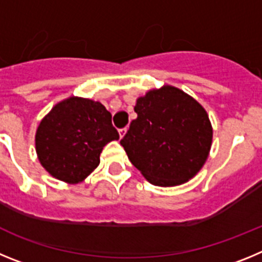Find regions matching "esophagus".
Here are the masks:
<instances>
[{"label":"esophagus","instance_id":"esophagus-1","mask_svg":"<svg viewBox=\"0 0 262 262\" xmlns=\"http://www.w3.org/2000/svg\"><path fill=\"white\" fill-rule=\"evenodd\" d=\"M126 133H127L126 127H124V128H120L119 129V136H120V138H123V136L126 135Z\"/></svg>","mask_w":262,"mask_h":262}]
</instances>
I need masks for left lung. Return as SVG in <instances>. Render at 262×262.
<instances>
[{
	"label": "left lung",
	"mask_w": 262,
	"mask_h": 262,
	"mask_svg": "<svg viewBox=\"0 0 262 262\" xmlns=\"http://www.w3.org/2000/svg\"><path fill=\"white\" fill-rule=\"evenodd\" d=\"M138 118L120 144L129 161L156 186L185 184L209 156L212 127L193 97L170 85L136 99Z\"/></svg>",
	"instance_id": "1"
}]
</instances>
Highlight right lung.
<instances>
[{
    "instance_id": "1",
    "label": "right lung",
    "mask_w": 262,
    "mask_h": 262,
    "mask_svg": "<svg viewBox=\"0 0 262 262\" xmlns=\"http://www.w3.org/2000/svg\"><path fill=\"white\" fill-rule=\"evenodd\" d=\"M119 134L101 102L69 97L41 119L35 148L41 166L52 177L78 184L99 164V155Z\"/></svg>"
}]
</instances>
